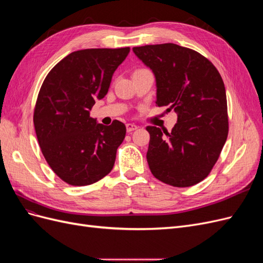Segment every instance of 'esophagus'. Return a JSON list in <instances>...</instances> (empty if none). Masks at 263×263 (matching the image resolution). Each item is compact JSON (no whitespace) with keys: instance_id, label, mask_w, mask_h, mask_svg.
I'll list each match as a JSON object with an SVG mask.
<instances>
[{"instance_id":"esophagus-1","label":"esophagus","mask_w":263,"mask_h":263,"mask_svg":"<svg viewBox=\"0 0 263 263\" xmlns=\"http://www.w3.org/2000/svg\"><path fill=\"white\" fill-rule=\"evenodd\" d=\"M135 129H137V125L132 124V123L126 124V130L128 132V133H130V132H134Z\"/></svg>"}]
</instances>
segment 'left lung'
Wrapping results in <instances>:
<instances>
[{
  "instance_id": "obj_1",
  "label": "left lung",
  "mask_w": 263,
  "mask_h": 263,
  "mask_svg": "<svg viewBox=\"0 0 263 263\" xmlns=\"http://www.w3.org/2000/svg\"><path fill=\"white\" fill-rule=\"evenodd\" d=\"M156 79V104L178 113L171 133L147 126V162L154 177L177 187L209 176L228 135L226 90L213 63L176 44L134 47Z\"/></svg>"
}]
</instances>
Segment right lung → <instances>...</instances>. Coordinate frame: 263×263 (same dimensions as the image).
Here are the masks:
<instances>
[{"label": "right lung", "mask_w": 263, "mask_h": 263, "mask_svg": "<svg viewBox=\"0 0 263 263\" xmlns=\"http://www.w3.org/2000/svg\"><path fill=\"white\" fill-rule=\"evenodd\" d=\"M129 47L71 52L46 77L39 91L34 125L42 153L52 171L68 184L84 186L112 171L126 127L99 124L90 116L95 101L108 91Z\"/></svg>", "instance_id": "add662e5"}]
</instances>
